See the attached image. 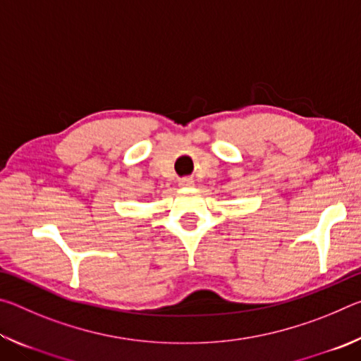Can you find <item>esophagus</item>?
Wrapping results in <instances>:
<instances>
[{"label": "esophagus", "instance_id": "1", "mask_svg": "<svg viewBox=\"0 0 361 361\" xmlns=\"http://www.w3.org/2000/svg\"><path fill=\"white\" fill-rule=\"evenodd\" d=\"M192 185H194V180L189 178V176H185V178L180 180V186H183V188H189Z\"/></svg>", "mask_w": 361, "mask_h": 361}]
</instances>
